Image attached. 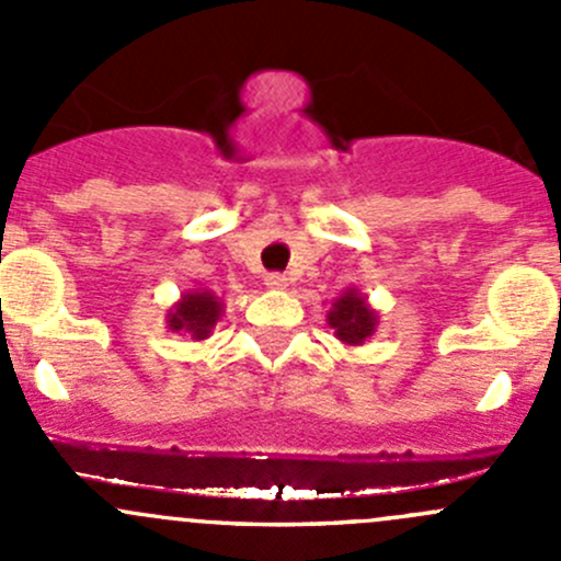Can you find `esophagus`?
Masks as SVG:
<instances>
[{
	"instance_id": "34e87169",
	"label": "esophagus",
	"mask_w": 561,
	"mask_h": 561,
	"mask_svg": "<svg viewBox=\"0 0 561 561\" xmlns=\"http://www.w3.org/2000/svg\"><path fill=\"white\" fill-rule=\"evenodd\" d=\"M265 287L268 290H287L290 287V279L285 274H265Z\"/></svg>"
}]
</instances>
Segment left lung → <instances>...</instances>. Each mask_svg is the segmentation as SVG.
I'll return each instance as SVG.
<instances>
[{
	"label": "left lung",
	"mask_w": 561,
	"mask_h": 561,
	"mask_svg": "<svg viewBox=\"0 0 561 561\" xmlns=\"http://www.w3.org/2000/svg\"><path fill=\"white\" fill-rule=\"evenodd\" d=\"M328 325L333 328V336L347 347H360L366 339L375 336L377 325H380V314L371 309L366 296L355 287L344 290L342 296L333 301L331 312L325 314Z\"/></svg>",
	"instance_id": "left-lung-1"
}]
</instances>
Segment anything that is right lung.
<instances>
[{
    "instance_id": "obj_1",
    "label": "right lung",
    "mask_w": 561,
    "mask_h": 561,
    "mask_svg": "<svg viewBox=\"0 0 561 561\" xmlns=\"http://www.w3.org/2000/svg\"><path fill=\"white\" fill-rule=\"evenodd\" d=\"M225 304L222 298L206 287H195V290L181 293L179 301L168 309L165 322L173 333H184L192 342H203L211 336L214 325L222 320Z\"/></svg>"
}]
</instances>
